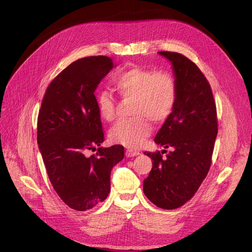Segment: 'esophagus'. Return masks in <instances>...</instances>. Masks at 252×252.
<instances>
[{
	"label": "esophagus",
	"mask_w": 252,
	"mask_h": 252,
	"mask_svg": "<svg viewBox=\"0 0 252 252\" xmlns=\"http://www.w3.org/2000/svg\"><path fill=\"white\" fill-rule=\"evenodd\" d=\"M140 152L137 151V150H133V149H127L126 151V157H133V156H136V155H139Z\"/></svg>",
	"instance_id": "esophagus-1"
}]
</instances>
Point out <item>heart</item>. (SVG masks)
Instances as JSON below:
<instances>
[{"label":"heart","mask_w":252,"mask_h":252,"mask_svg":"<svg viewBox=\"0 0 252 252\" xmlns=\"http://www.w3.org/2000/svg\"><path fill=\"white\" fill-rule=\"evenodd\" d=\"M113 86L123 98H134L130 114L133 117L116 123L109 130V139L127 148H139L150 133L151 125L162 123L173 113L177 102V84L167 71L133 67L117 72ZM100 116L112 122L116 116V99L108 90L97 95Z\"/></svg>","instance_id":"1"}]
</instances>
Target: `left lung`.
<instances>
[{"label":"left lung","mask_w":252,"mask_h":252,"mask_svg":"<svg viewBox=\"0 0 252 252\" xmlns=\"http://www.w3.org/2000/svg\"><path fill=\"white\" fill-rule=\"evenodd\" d=\"M173 64L177 84L175 109L154 141L166 152H144L152 161L143 191L163 209H175L194 196L208 174L218 135L217 106L213 91L198 66L176 52H159Z\"/></svg>","instance_id":"left-lung-1"}]
</instances>
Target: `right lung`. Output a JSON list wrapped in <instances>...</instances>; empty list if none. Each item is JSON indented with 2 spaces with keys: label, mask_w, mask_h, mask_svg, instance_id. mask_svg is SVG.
Segmentation results:
<instances>
[{
  "label": "right lung",
  "mask_w": 252,
  "mask_h": 252,
  "mask_svg": "<svg viewBox=\"0 0 252 252\" xmlns=\"http://www.w3.org/2000/svg\"><path fill=\"white\" fill-rule=\"evenodd\" d=\"M112 68L107 56L72 62L51 82L38 111L37 144L48 177L63 202L78 211L106 199L111 169L125 156L122 145L100 147L104 131L94 93ZM89 150L96 153L88 156Z\"/></svg>",
  "instance_id": "obj_1"
}]
</instances>
